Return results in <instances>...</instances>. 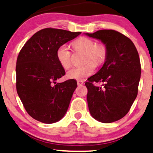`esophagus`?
<instances>
[{
  "label": "esophagus",
  "instance_id": "obj_1",
  "mask_svg": "<svg viewBox=\"0 0 153 153\" xmlns=\"http://www.w3.org/2000/svg\"><path fill=\"white\" fill-rule=\"evenodd\" d=\"M77 83L78 85H82L83 84V80H77Z\"/></svg>",
  "mask_w": 153,
  "mask_h": 153
}]
</instances>
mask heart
I'll return each mask as SVG.
<instances>
[{
  "label": "heart",
  "mask_w": 153,
  "mask_h": 153,
  "mask_svg": "<svg viewBox=\"0 0 153 153\" xmlns=\"http://www.w3.org/2000/svg\"><path fill=\"white\" fill-rule=\"evenodd\" d=\"M76 51L83 52L84 66L74 68L67 73V77L70 79L83 80L90 76L95 70V65H101L107 57V48L104 44H96L95 41L88 38H78L72 43ZM56 58L59 65L64 69L71 66V52L68 45L63 44L57 48Z\"/></svg>",
  "instance_id": "1"
}]
</instances>
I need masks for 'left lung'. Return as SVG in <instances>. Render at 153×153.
Returning <instances> with one entry per match:
<instances>
[{
    "mask_svg": "<svg viewBox=\"0 0 153 153\" xmlns=\"http://www.w3.org/2000/svg\"><path fill=\"white\" fill-rule=\"evenodd\" d=\"M85 35L101 41L107 51L102 68L85 83L89 112L102 123L115 122L128 113L137 98L141 77L138 51L133 42L115 30ZM97 82H101V86H96Z\"/></svg>",
    "mask_w": 153,
    "mask_h": 153,
    "instance_id": "obj_1",
    "label": "left lung"
}]
</instances>
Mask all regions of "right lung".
<instances>
[{
    "instance_id": "1",
    "label": "right lung",
    "mask_w": 153,
    "mask_h": 153,
    "mask_svg": "<svg viewBox=\"0 0 153 153\" xmlns=\"http://www.w3.org/2000/svg\"><path fill=\"white\" fill-rule=\"evenodd\" d=\"M80 32L45 28L26 42L16 60V91L27 113L44 123H56L67 112L77 82L56 83L65 71L56 58L57 48Z\"/></svg>"
}]
</instances>
